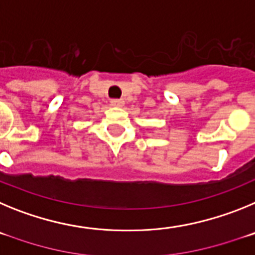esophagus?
Segmentation results:
<instances>
[{"label": "esophagus", "instance_id": "34e87169", "mask_svg": "<svg viewBox=\"0 0 255 255\" xmlns=\"http://www.w3.org/2000/svg\"><path fill=\"white\" fill-rule=\"evenodd\" d=\"M111 106H114V107H121V106H124V101L123 100H111Z\"/></svg>", "mask_w": 255, "mask_h": 255}]
</instances>
